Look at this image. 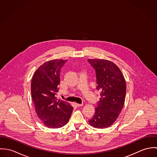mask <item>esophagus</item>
<instances>
[{
  "mask_svg": "<svg viewBox=\"0 0 157 157\" xmlns=\"http://www.w3.org/2000/svg\"><path fill=\"white\" fill-rule=\"evenodd\" d=\"M75 105L77 106H83V104H79V103H75Z\"/></svg>",
  "mask_w": 157,
  "mask_h": 157,
  "instance_id": "34e87169",
  "label": "esophagus"
}]
</instances>
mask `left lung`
<instances>
[{
  "instance_id": "obj_1",
  "label": "left lung",
  "mask_w": 157,
  "mask_h": 157,
  "mask_svg": "<svg viewBox=\"0 0 157 157\" xmlns=\"http://www.w3.org/2000/svg\"><path fill=\"white\" fill-rule=\"evenodd\" d=\"M88 61L95 71L96 89L100 92V101L89 123L94 128H108L115 121L124 103L126 91L124 77L119 67L111 61L104 59Z\"/></svg>"
}]
</instances>
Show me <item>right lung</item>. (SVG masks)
<instances>
[{"label": "right lung", "instance_id": "right-lung-1", "mask_svg": "<svg viewBox=\"0 0 157 157\" xmlns=\"http://www.w3.org/2000/svg\"><path fill=\"white\" fill-rule=\"evenodd\" d=\"M67 60H49L40 66L31 81V96L35 111L46 126L59 128L65 126L73 111L69 103L57 100L60 74Z\"/></svg>", "mask_w": 157, "mask_h": 157}]
</instances>
